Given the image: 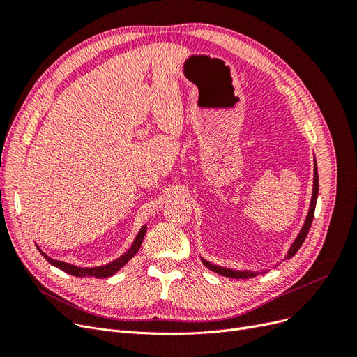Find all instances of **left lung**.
Wrapping results in <instances>:
<instances>
[{"label": "left lung", "instance_id": "left-lung-1", "mask_svg": "<svg viewBox=\"0 0 357 357\" xmlns=\"http://www.w3.org/2000/svg\"><path fill=\"white\" fill-rule=\"evenodd\" d=\"M317 195H319V174H317V164L314 165V185H312V197H311V204H310V210H308V214H307V219H305V223L304 226H302V229L299 232V235L296 236V240L294 241V244L290 245L289 252H287V259H290L291 256H295V253L299 250L302 243L305 241L307 235H308V231L311 228V223H312V219H314V210H316V202H317ZM202 264L207 266L208 269H211V271L218 273L220 275H225V277H229V278H250V277H256L257 274L255 271H236V269H228V268H223V266H218V265H213L207 261H204L202 259Z\"/></svg>", "mask_w": 357, "mask_h": 357}]
</instances>
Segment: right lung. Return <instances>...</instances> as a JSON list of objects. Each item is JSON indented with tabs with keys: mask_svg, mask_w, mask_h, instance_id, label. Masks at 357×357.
Segmentation results:
<instances>
[{
	"mask_svg": "<svg viewBox=\"0 0 357 357\" xmlns=\"http://www.w3.org/2000/svg\"><path fill=\"white\" fill-rule=\"evenodd\" d=\"M146 229H147V226H143L142 231L138 232V235H137V238H135L132 247L129 248V250H128L125 255H122L121 257L116 259V261H113L112 264L104 265V266H96V268H80V266H74V265H70V264H66V262L55 261V259H52V257H49L47 255L43 253V252L40 250V248H38V250H40V253H41L43 256L46 257V261H47L49 264H52L53 266H56V268L62 269V271H66V273H68V274H71V275H74V277H98V278H101V277H110V275H113L114 273H117L119 269H121V268L129 261V259H132V257L135 256V253L139 250V247H142L143 238H144V235H146Z\"/></svg>",
	"mask_w": 357,
	"mask_h": 357,
	"instance_id": "obj_1",
	"label": "right lung"
}]
</instances>
